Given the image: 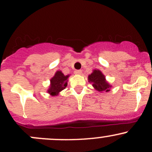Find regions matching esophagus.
<instances>
[{"instance_id": "1", "label": "esophagus", "mask_w": 152, "mask_h": 152, "mask_svg": "<svg viewBox=\"0 0 152 152\" xmlns=\"http://www.w3.org/2000/svg\"><path fill=\"white\" fill-rule=\"evenodd\" d=\"M74 73L76 74H77V75H80V74H81L82 71L81 70H76L74 71Z\"/></svg>"}]
</instances>
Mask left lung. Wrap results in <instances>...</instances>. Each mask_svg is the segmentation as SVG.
<instances>
[{"label":"left lung","mask_w":152,"mask_h":152,"mask_svg":"<svg viewBox=\"0 0 152 152\" xmlns=\"http://www.w3.org/2000/svg\"><path fill=\"white\" fill-rule=\"evenodd\" d=\"M88 82L92 83V86L94 90L102 93V92H109L110 88L112 87L111 85L106 81V76L99 69H94L93 72L88 76Z\"/></svg>","instance_id":"left-lung-1"}]
</instances>
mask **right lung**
I'll return each mask as SVG.
<instances>
[{
    "label": "right lung",
    "mask_w": 152,
    "mask_h": 152,
    "mask_svg": "<svg viewBox=\"0 0 152 152\" xmlns=\"http://www.w3.org/2000/svg\"><path fill=\"white\" fill-rule=\"evenodd\" d=\"M70 74L65 76L61 71H57L54 76L50 78V85L47 92L52 96H58L61 91L65 89L68 84V78Z\"/></svg>",
    "instance_id": "obj_1"
}]
</instances>
